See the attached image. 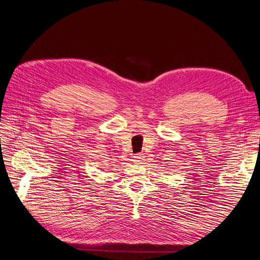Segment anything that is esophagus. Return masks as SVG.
I'll return each instance as SVG.
<instances>
[{
	"mask_svg": "<svg viewBox=\"0 0 260 260\" xmlns=\"http://www.w3.org/2000/svg\"><path fill=\"white\" fill-rule=\"evenodd\" d=\"M143 159H144V155L143 154H136L135 156H133V161H135V162L140 164Z\"/></svg>",
	"mask_w": 260,
	"mask_h": 260,
	"instance_id": "1",
	"label": "esophagus"
}]
</instances>
